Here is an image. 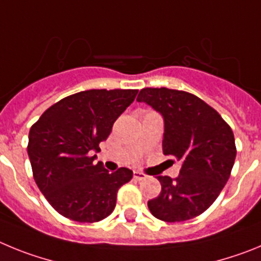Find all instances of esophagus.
Here are the masks:
<instances>
[{"label":"esophagus","instance_id":"1","mask_svg":"<svg viewBox=\"0 0 261 261\" xmlns=\"http://www.w3.org/2000/svg\"><path fill=\"white\" fill-rule=\"evenodd\" d=\"M133 176H135L136 180H144V179H146V175L142 174V172H140V171L133 172Z\"/></svg>","mask_w":261,"mask_h":261}]
</instances>
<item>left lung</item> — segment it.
Segmentation results:
<instances>
[{
	"mask_svg": "<svg viewBox=\"0 0 261 261\" xmlns=\"http://www.w3.org/2000/svg\"><path fill=\"white\" fill-rule=\"evenodd\" d=\"M138 102L151 106L165 120L163 153L181 161L179 176H158L162 191L147 201L165 222H181L204 213L229 180L237 147L229 124L193 94L167 87H146Z\"/></svg>",
	"mask_w": 261,
	"mask_h": 261,
	"instance_id": "obj_1",
	"label": "left lung"
}]
</instances>
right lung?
Here are the masks:
<instances>
[{"mask_svg": "<svg viewBox=\"0 0 261 261\" xmlns=\"http://www.w3.org/2000/svg\"><path fill=\"white\" fill-rule=\"evenodd\" d=\"M138 90H87L50 106L30 129L27 153L40 192L52 208L77 222L105 220L116 206L117 191L133 176L120 167L108 172L94 163L117 117Z\"/></svg>", "mask_w": 261, "mask_h": 261, "instance_id": "right-lung-1", "label": "right lung"}]
</instances>
